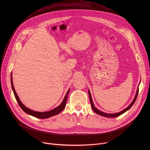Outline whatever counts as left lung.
I'll return each mask as SVG.
<instances>
[{
	"label": "left lung",
	"mask_w": 150,
	"mask_h": 150,
	"mask_svg": "<svg viewBox=\"0 0 150 150\" xmlns=\"http://www.w3.org/2000/svg\"><path fill=\"white\" fill-rule=\"evenodd\" d=\"M139 87L137 88V92H136V95H135V97L133 100V102L129 105L128 107H127L125 109L123 110L122 111L119 112H117V113H114V114H107V113H105V112H103L100 110H99L98 109H97L96 108H95L93 103V101H92V97H91V93H90V91H88V93H89V99H90V102H91V106L92 108V110L94 111L95 112H96V114H99V115H100L102 116H103V117H110V118H114V117H118L120 116V115L122 114L123 113H124L125 112H126L127 110H128L129 109H130L131 107L134 105L136 99H137V96L138 95V93H139Z\"/></svg>",
	"instance_id": "8db88e82"
}]
</instances>
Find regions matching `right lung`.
<instances>
[{
  "label": "right lung",
  "mask_w": 150,
  "mask_h": 150,
  "mask_svg": "<svg viewBox=\"0 0 150 150\" xmlns=\"http://www.w3.org/2000/svg\"><path fill=\"white\" fill-rule=\"evenodd\" d=\"M11 87H12V89H13V92L14 93V95H15V97H16V100H17V102L19 105V106H20V107L21 108L22 110L25 112L26 113L30 115H32L33 117H35L36 118H40V119H45V118H49V117H51L52 116H54V115H57L61 111H62L64 109L65 106H66V102H67V95L69 92V90H68L67 92L66 93L65 96H64V99L63 100V102H62V103L57 107L55 108L54 109L51 110V111H45V112H37V111H33L27 107H25L22 103L21 100H20L16 91H15V89L14 88V86H13V80H12V77H11Z\"/></svg>",
  "instance_id": "add662e5"
}]
</instances>
